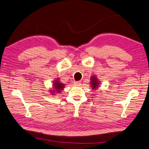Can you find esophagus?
I'll list each match as a JSON object with an SVG mask.
<instances>
[{"label":"esophagus","instance_id":"1","mask_svg":"<svg viewBox=\"0 0 149 149\" xmlns=\"http://www.w3.org/2000/svg\"><path fill=\"white\" fill-rule=\"evenodd\" d=\"M81 81H75L74 83H75V84H76V85H80V84H81Z\"/></svg>","mask_w":149,"mask_h":149}]
</instances>
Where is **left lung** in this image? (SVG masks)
<instances>
[{"label":"left lung","instance_id":"left-lung-1","mask_svg":"<svg viewBox=\"0 0 149 149\" xmlns=\"http://www.w3.org/2000/svg\"><path fill=\"white\" fill-rule=\"evenodd\" d=\"M91 87L93 89H96V88H98V85H99V82L95 77H91Z\"/></svg>","mask_w":149,"mask_h":149}]
</instances>
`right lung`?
<instances>
[{
  "label": "right lung",
  "instance_id": "right-lung-1",
  "mask_svg": "<svg viewBox=\"0 0 149 149\" xmlns=\"http://www.w3.org/2000/svg\"><path fill=\"white\" fill-rule=\"evenodd\" d=\"M63 86H64L63 84H61V83L59 82V81H56L53 83V87H54V90H53V91H56V92L60 93V90L63 89V88H64Z\"/></svg>",
  "mask_w": 149,
  "mask_h": 149
}]
</instances>
